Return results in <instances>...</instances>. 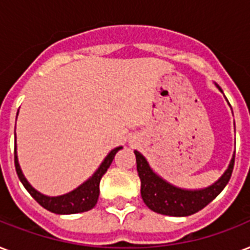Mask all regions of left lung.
Listing matches in <instances>:
<instances>
[{"instance_id": "left-lung-1", "label": "left lung", "mask_w": 250, "mask_h": 250, "mask_svg": "<svg viewBox=\"0 0 250 250\" xmlns=\"http://www.w3.org/2000/svg\"><path fill=\"white\" fill-rule=\"evenodd\" d=\"M215 86L223 93L221 86L218 84H215ZM135 156H136L137 172L141 180V197L144 200L145 205L156 213L170 215V217H188L204 209L227 186L235 165V153H233L227 170L217 182L200 189H186V188H179L165 180L164 178H161L140 152L135 150Z\"/></svg>"}]
</instances>
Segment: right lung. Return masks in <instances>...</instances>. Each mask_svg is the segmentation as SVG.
Returning a JSON list of instances; mask_svg holds the SVG:
<instances>
[{"label":"right lung","instance_id":"right-lung-1","mask_svg":"<svg viewBox=\"0 0 250 250\" xmlns=\"http://www.w3.org/2000/svg\"><path fill=\"white\" fill-rule=\"evenodd\" d=\"M123 146H118L113 149L111 152L105 157V160L102 161L97 170L94 171V174L89 179H86L83 184H80L78 188H75L71 192L61 196H46V194L40 193L39 190L35 189L25 176L21 172V168L19 166L17 154V136H15V153H14V162H15V170H17L18 178L24 186V188L29 192V194L40 204L44 209L52 211L56 214H76L84 213L88 210L93 209L94 205L97 204L98 194H100V182L104 176L107 168L113 162L114 157L117 154L118 150H121Z\"/></svg>","mask_w":250,"mask_h":250}]
</instances>
